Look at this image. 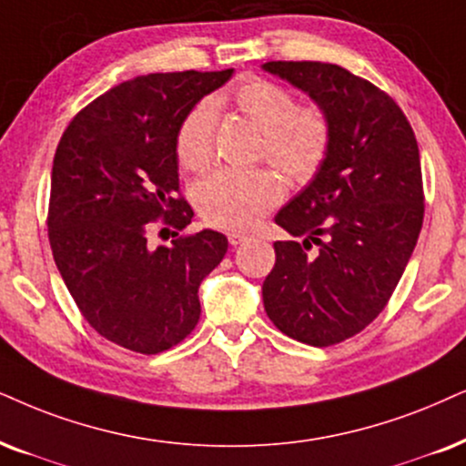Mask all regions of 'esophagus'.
I'll return each mask as SVG.
<instances>
[{
  "label": "esophagus",
  "instance_id": "obj_1",
  "mask_svg": "<svg viewBox=\"0 0 466 466\" xmlns=\"http://www.w3.org/2000/svg\"><path fill=\"white\" fill-rule=\"evenodd\" d=\"M228 240H229V245H240V243H245V240H249V237H247V234H243V232H232L228 237Z\"/></svg>",
  "mask_w": 466,
  "mask_h": 466
}]
</instances>
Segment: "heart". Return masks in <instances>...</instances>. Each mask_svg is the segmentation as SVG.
Masks as SVG:
<instances>
[{
	"instance_id": "b5f03b06",
	"label": "heart",
	"mask_w": 466,
	"mask_h": 466,
	"mask_svg": "<svg viewBox=\"0 0 466 466\" xmlns=\"http://www.w3.org/2000/svg\"><path fill=\"white\" fill-rule=\"evenodd\" d=\"M234 107L262 133V155L288 180L305 185L320 172L331 144V127L318 107H297L286 87L251 79L232 94ZM215 105L202 101L182 120L176 155L185 169L202 172L213 161ZM284 198V182L268 169H219L196 189L206 223L249 229Z\"/></svg>"
}]
</instances>
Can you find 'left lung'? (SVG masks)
<instances>
[{
	"label": "left lung",
	"instance_id": "left-lung-1",
	"mask_svg": "<svg viewBox=\"0 0 466 466\" xmlns=\"http://www.w3.org/2000/svg\"><path fill=\"white\" fill-rule=\"evenodd\" d=\"M262 68L308 94L331 127L320 172L275 215L303 243H273L275 267L262 284L273 325L322 349L385 309L413 256L423 223L420 148L393 98L338 64Z\"/></svg>",
	"mask_w": 466,
	"mask_h": 466
}]
</instances>
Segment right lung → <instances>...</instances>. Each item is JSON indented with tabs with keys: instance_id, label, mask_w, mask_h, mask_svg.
Segmentation results:
<instances>
[{
	"instance_id": "right-lung-1",
	"label": "right lung",
	"mask_w": 466,
	"mask_h": 466,
	"mask_svg": "<svg viewBox=\"0 0 466 466\" xmlns=\"http://www.w3.org/2000/svg\"><path fill=\"white\" fill-rule=\"evenodd\" d=\"M234 68L152 73L111 87L73 117L51 172L49 243L76 308L103 338L157 355L199 320L198 288L223 260L215 229L150 247V221L187 228L176 139L182 120Z\"/></svg>"
}]
</instances>
